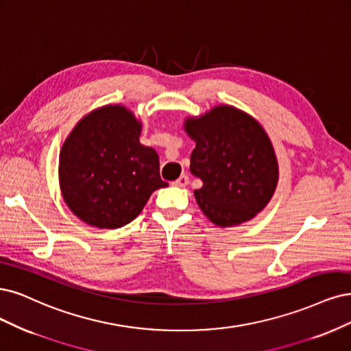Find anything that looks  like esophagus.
<instances>
[{"mask_svg":"<svg viewBox=\"0 0 351 351\" xmlns=\"http://www.w3.org/2000/svg\"><path fill=\"white\" fill-rule=\"evenodd\" d=\"M189 176H186V174H183V176H180L176 181H174V184L176 186H178V187H186L187 184H189Z\"/></svg>","mask_w":351,"mask_h":351,"instance_id":"1","label":"esophagus"}]
</instances>
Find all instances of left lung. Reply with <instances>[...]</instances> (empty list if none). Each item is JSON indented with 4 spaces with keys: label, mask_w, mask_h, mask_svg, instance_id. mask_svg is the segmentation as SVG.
Masks as SVG:
<instances>
[{
    "label": "left lung",
    "mask_w": 351,
    "mask_h": 351,
    "mask_svg": "<svg viewBox=\"0 0 351 351\" xmlns=\"http://www.w3.org/2000/svg\"><path fill=\"white\" fill-rule=\"evenodd\" d=\"M184 130L196 142L190 173L203 181L195 197L210 222L222 228L239 225L267 206L279 180V164L256 119L223 104L187 117Z\"/></svg>",
    "instance_id": "1"
}]
</instances>
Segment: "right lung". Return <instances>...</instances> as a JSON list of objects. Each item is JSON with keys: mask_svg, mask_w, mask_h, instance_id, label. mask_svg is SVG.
I'll list each match as a JSON object with an SVG mask.
<instances>
[{"mask_svg": "<svg viewBox=\"0 0 351 351\" xmlns=\"http://www.w3.org/2000/svg\"><path fill=\"white\" fill-rule=\"evenodd\" d=\"M142 125L125 106L108 104L81 119L59 154V186L82 222L116 229L142 212L160 177L155 149L139 142Z\"/></svg>", "mask_w": 351, "mask_h": 351, "instance_id": "add662e5", "label": "right lung"}]
</instances>
